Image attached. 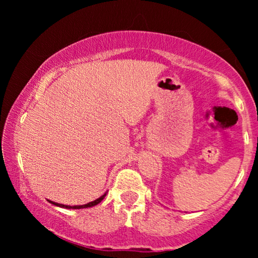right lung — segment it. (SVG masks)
Returning <instances> with one entry per match:
<instances>
[{
    "mask_svg": "<svg viewBox=\"0 0 258 258\" xmlns=\"http://www.w3.org/2000/svg\"><path fill=\"white\" fill-rule=\"evenodd\" d=\"M105 195H107V192H104L103 195H102L101 197H98L97 200L93 201V202H89V203H87V204H83V206H64V204L52 202V201H49V200H48V202H49V203H51V204H54V206H56V207H59V208H66V209H83V208H90V207L97 206V204L100 203L101 201L104 199Z\"/></svg>",
    "mask_w": 258,
    "mask_h": 258,
    "instance_id": "right-lung-1",
    "label": "right lung"
}]
</instances>
